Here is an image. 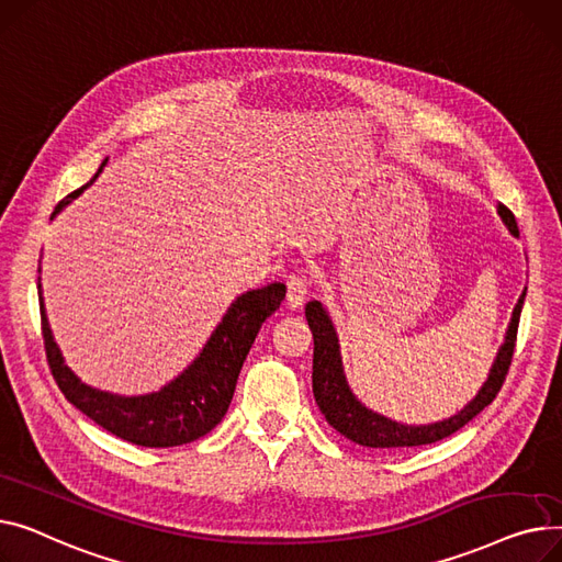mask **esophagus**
Masks as SVG:
<instances>
[{
  "instance_id": "34e87169",
  "label": "esophagus",
  "mask_w": 562,
  "mask_h": 562,
  "mask_svg": "<svg viewBox=\"0 0 562 562\" xmlns=\"http://www.w3.org/2000/svg\"><path fill=\"white\" fill-rule=\"evenodd\" d=\"M285 285H288V294H285L288 308H300V306L304 304V300H306L308 288H311L308 279H306L304 274L296 272V274H290V277H288Z\"/></svg>"
}]
</instances>
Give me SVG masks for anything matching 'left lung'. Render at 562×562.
Returning <instances> with one entry per match:
<instances>
[{
  "label": "left lung",
  "instance_id": "obj_1",
  "mask_svg": "<svg viewBox=\"0 0 562 562\" xmlns=\"http://www.w3.org/2000/svg\"><path fill=\"white\" fill-rule=\"evenodd\" d=\"M497 215L510 231V236H519V228L515 222V215L504 206L497 204ZM524 296L526 290L519 294V300L513 308L504 345L499 347L497 356H494V362L490 368V374L481 390L476 392V397L456 415L431 422V424H404L392 417H385L372 408L362 404L345 374L342 366V353H340V340L338 331L334 326L331 315L322 306V302L313 300L306 304V319L313 331V394L315 402L326 417V422L331 424L340 436L347 440L362 445V447H372V449H400V447H419V445H431L438 442L451 434H456L458 428H463L470 419H474L485 406L492 404V400L497 397V392L502 390V383L508 374L513 351H515V340H517V324H519V313L524 306Z\"/></svg>",
  "mask_w": 562,
  "mask_h": 562
}]
</instances>
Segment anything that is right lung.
<instances>
[{
	"instance_id": "obj_1",
	"label": "right lung",
	"mask_w": 562,
	"mask_h": 562,
	"mask_svg": "<svg viewBox=\"0 0 562 562\" xmlns=\"http://www.w3.org/2000/svg\"><path fill=\"white\" fill-rule=\"evenodd\" d=\"M104 165L106 160L99 165L97 175L86 186L65 196L52 213V220L94 183V179L102 175ZM283 296V283H270L266 288L243 292L228 306L200 356L177 379L165 383L156 392L124 397V394H113L83 383L65 366L63 353L52 336L38 279L45 351L49 370L65 400L88 415L94 424L106 428L109 434L140 447H179L213 431L226 415L231 400H234L243 362L262 322L281 306Z\"/></svg>"
}]
</instances>
